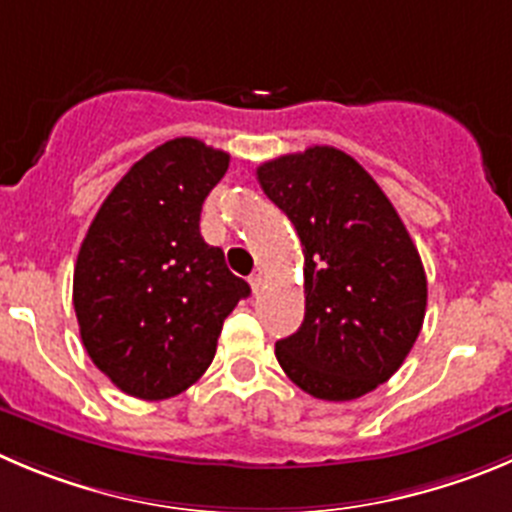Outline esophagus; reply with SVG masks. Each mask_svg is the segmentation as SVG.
Masks as SVG:
<instances>
[{"mask_svg": "<svg viewBox=\"0 0 512 512\" xmlns=\"http://www.w3.org/2000/svg\"><path fill=\"white\" fill-rule=\"evenodd\" d=\"M250 285H252V290H255V293H260L262 285H265V272L257 270L255 275H252V278H250Z\"/></svg>", "mask_w": 512, "mask_h": 512, "instance_id": "34e87169", "label": "esophagus"}]
</instances>
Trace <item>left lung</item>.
Listing matches in <instances>:
<instances>
[{
	"label": "left lung",
	"mask_w": 512,
	"mask_h": 512,
	"mask_svg": "<svg viewBox=\"0 0 512 512\" xmlns=\"http://www.w3.org/2000/svg\"><path fill=\"white\" fill-rule=\"evenodd\" d=\"M300 237L305 318L275 356L315 399L351 401L396 374L427 310V275L407 227L369 171L333 146L257 166Z\"/></svg>",
	"instance_id": "obj_1"
}]
</instances>
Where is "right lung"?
Wrapping results in <instances>:
<instances>
[{
	"instance_id": "1",
	"label": "right lung",
	"mask_w": 512,
	"mask_h": 512,
	"mask_svg": "<svg viewBox=\"0 0 512 512\" xmlns=\"http://www.w3.org/2000/svg\"><path fill=\"white\" fill-rule=\"evenodd\" d=\"M229 154L174 138L128 169L100 204L73 275L80 338L123 394L169 399L209 369L222 323L250 285L199 232Z\"/></svg>"
}]
</instances>
